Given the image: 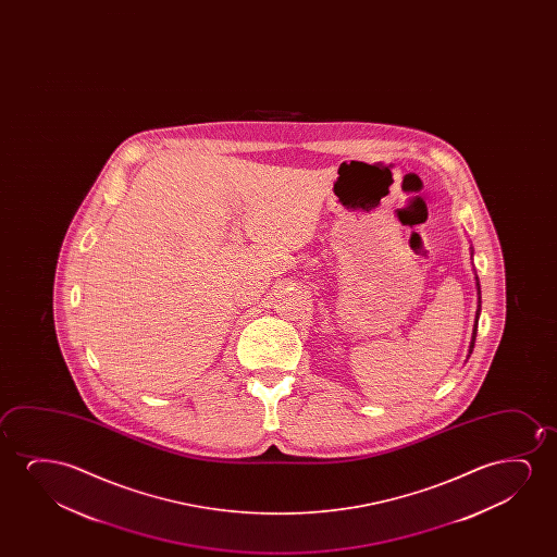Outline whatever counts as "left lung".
Masks as SVG:
<instances>
[{"label": "left lung", "mask_w": 557, "mask_h": 557, "mask_svg": "<svg viewBox=\"0 0 557 557\" xmlns=\"http://www.w3.org/2000/svg\"><path fill=\"white\" fill-rule=\"evenodd\" d=\"M472 251H470V255L473 257V247H470ZM475 272V270H473ZM475 275V289H478V310H475V320H473V329H472V341H470V348H468V356H466V359L470 358V354L473 351V344H475V336H478V321H480V313H481V287H480V277H478V274Z\"/></svg>", "instance_id": "left-lung-1"}]
</instances>
